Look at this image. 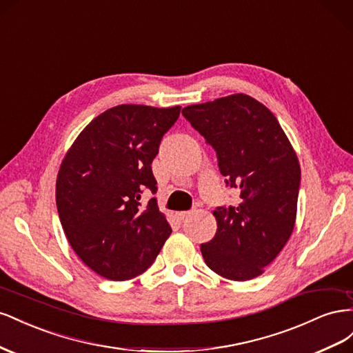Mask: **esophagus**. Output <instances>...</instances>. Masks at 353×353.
I'll return each mask as SVG.
<instances>
[{"label":"esophagus","mask_w":353,"mask_h":353,"mask_svg":"<svg viewBox=\"0 0 353 353\" xmlns=\"http://www.w3.org/2000/svg\"><path fill=\"white\" fill-rule=\"evenodd\" d=\"M190 214H192V211H180V213H177V217H179L180 220H183V219L189 217Z\"/></svg>","instance_id":"34e87169"}]
</instances>
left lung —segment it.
I'll use <instances>...</instances> for the list:
<instances>
[{
  "label": "left lung",
  "instance_id": "obj_1",
  "mask_svg": "<svg viewBox=\"0 0 353 353\" xmlns=\"http://www.w3.org/2000/svg\"><path fill=\"white\" fill-rule=\"evenodd\" d=\"M183 117L216 150L238 204L216 207L217 232L201 245L207 266L220 276H259L294 229L300 165L278 119L247 94L183 108Z\"/></svg>",
  "mask_w": 353,
  "mask_h": 353
}]
</instances>
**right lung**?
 <instances>
[{"label": "right lung", "mask_w": 353, "mask_h": 353, "mask_svg": "<svg viewBox=\"0 0 353 353\" xmlns=\"http://www.w3.org/2000/svg\"><path fill=\"white\" fill-rule=\"evenodd\" d=\"M180 106L119 105L96 117L60 165L56 204L70 247L100 276L132 279L171 234L157 201L152 161Z\"/></svg>", "instance_id": "obj_1"}]
</instances>
